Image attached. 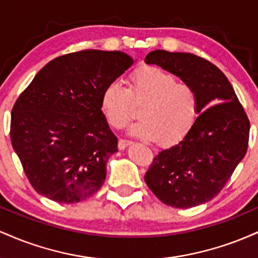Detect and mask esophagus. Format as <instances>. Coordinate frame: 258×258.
I'll return each mask as SVG.
<instances>
[{"label": "esophagus", "mask_w": 258, "mask_h": 258, "mask_svg": "<svg viewBox=\"0 0 258 258\" xmlns=\"http://www.w3.org/2000/svg\"><path fill=\"white\" fill-rule=\"evenodd\" d=\"M132 142L131 141H126V139H120L119 141V149L120 150H125L127 147L131 146Z\"/></svg>", "instance_id": "esophagus-1"}]
</instances>
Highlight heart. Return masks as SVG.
Segmentation results:
<instances>
[{"mask_svg": "<svg viewBox=\"0 0 258 258\" xmlns=\"http://www.w3.org/2000/svg\"><path fill=\"white\" fill-rule=\"evenodd\" d=\"M132 100L144 102L142 117L128 132L147 141L171 144L182 139L199 115V96L193 86L152 65L131 74L128 88L120 81L109 82L100 96V109L109 125L123 128L133 116Z\"/></svg>", "mask_w": 258, "mask_h": 258, "instance_id": "1", "label": "heart"}]
</instances>
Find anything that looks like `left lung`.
I'll return each mask as SVG.
<instances>
[{
    "mask_svg": "<svg viewBox=\"0 0 258 258\" xmlns=\"http://www.w3.org/2000/svg\"><path fill=\"white\" fill-rule=\"evenodd\" d=\"M147 64L158 65L193 86L199 116L178 143L161 149L144 180L168 206L189 209L217 195L247 150L250 122L227 76L206 59L156 49Z\"/></svg>",
    "mask_w": 258,
    "mask_h": 258,
    "instance_id": "1",
    "label": "left lung"
}]
</instances>
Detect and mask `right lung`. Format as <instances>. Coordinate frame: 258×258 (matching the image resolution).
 I'll return each instance as SVG.
<instances>
[{
	"label": "right lung",
	"mask_w": 258,
	"mask_h": 258,
	"mask_svg": "<svg viewBox=\"0 0 258 258\" xmlns=\"http://www.w3.org/2000/svg\"><path fill=\"white\" fill-rule=\"evenodd\" d=\"M120 51L87 49L47 63L12 109L11 141L35 190L60 204L102 188L117 138L100 96L135 64Z\"/></svg>",
	"instance_id": "right-lung-1"
}]
</instances>
